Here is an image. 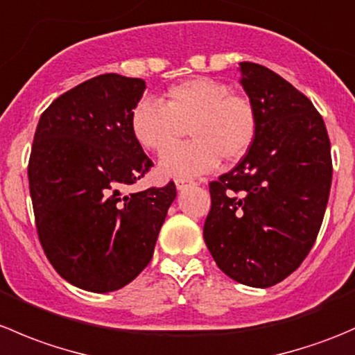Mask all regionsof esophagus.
I'll return each instance as SVG.
<instances>
[{"instance_id":"esophagus-1","label":"esophagus","mask_w":355,"mask_h":355,"mask_svg":"<svg viewBox=\"0 0 355 355\" xmlns=\"http://www.w3.org/2000/svg\"><path fill=\"white\" fill-rule=\"evenodd\" d=\"M192 184H194V182H191V180H182V178H178V180L175 182V185H177L178 191H184V189H187L189 185H192Z\"/></svg>"}]
</instances>
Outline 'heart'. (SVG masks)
Wrapping results in <instances>:
<instances>
[{"instance_id":"b5f03b06","label":"heart","mask_w":355,"mask_h":355,"mask_svg":"<svg viewBox=\"0 0 355 355\" xmlns=\"http://www.w3.org/2000/svg\"><path fill=\"white\" fill-rule=\"evenodd\" d=\"M130 128L142 148L157 155L189 130L195 141L171 149L159 161L161 175L184 180L213 171L221 157H244L256 141L257 114L252 103L232 94L225 82L196 77L168 89L164 105L141 99L130 113Z\"/></svg>"}]
</instances>
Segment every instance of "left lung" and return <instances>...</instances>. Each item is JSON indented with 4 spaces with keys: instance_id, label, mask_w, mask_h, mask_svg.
Here are the masks:
<instances>
[{
    "instance_id": "left-lung-1",
    "label": "left lung",
    "mask_w": 355,
    "mask_h": 355,
    "mask_svg": "<svg viewBox=\"0 0 355 355\" xmlns=\"http://www.w3.org/2000/svg\"><path fill=\"white\" fill-rule=\"evenodd\" d=\"M239 67L257 135L209 185L204 242L227 277L268 288L293 273L316 241L331 187L330 139L313 103L285 78L257 63Z\"/></svg>"
}]
</instances>
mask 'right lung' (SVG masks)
<instances>
[{"instance_id":"right-lung-1","label":"right lung","mask_w":355,"mask_h":355,"mask_svg":"<svg viewBox=\"0 0 355 355\" xmlns=\"http://www.w3.org/2000/svg\"><path fill=\"white\" fill-rule=\"evenodd\" d=\"M142 78L105 73L85 80L39 118L28 187L39 241L68 284L106 293L130 284L151 261L173 182L123 194L151 166L130 128Z\"/></svg>"}]
</instances>
